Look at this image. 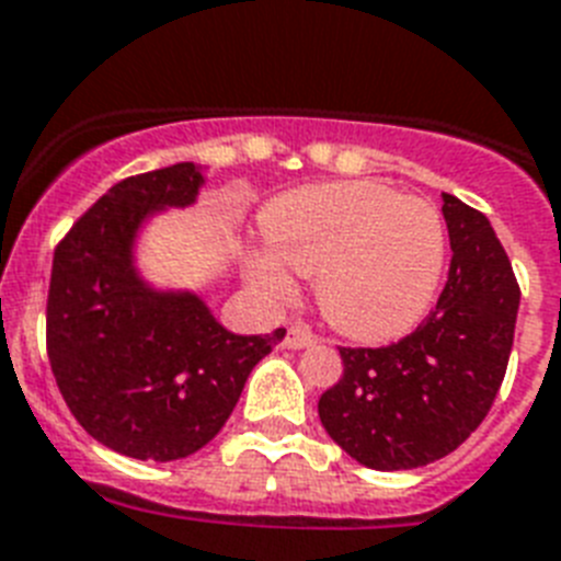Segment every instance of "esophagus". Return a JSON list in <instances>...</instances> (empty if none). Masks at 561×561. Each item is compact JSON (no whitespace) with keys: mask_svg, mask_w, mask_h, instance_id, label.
Here are the masks:
<instances>
[{"mask_svg":"<svg viewBox=\"0 0 561 561\" xmlns=\"http://www.w3.org/2000/svg\"><path fill=\"white\" fill-rule=\"evenodd\" d=\"M313 343H317V334L308 325H290L288 334H285V345L288 348H308Z\"/></svg>","mask_w":561,"mask_h":561,"instance_id":"1","label":"esophagus"}]
</instances>
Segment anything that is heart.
Instances as JSON below:
<instances>
[{
	"label": "heart",
	"mask_w": 561,
	"mask_h": 561,
	"mask_svg": "<svg viewBox=\"0 0 561 561\" xmlns=\"http://www.w3.org/2000/svg\"><path fill=\"white\" fill-rule=\"evenodd\" d=\"M262 227L273 256L294 273L320 276V308L343 334L394 340L430 311L446 256L444 221L432 204L345 181L285 195L267 207ZM278 263L256 256L250 276L282 299L290 279Z\"/></svg>",
	"instance_id": "heart-1"
}]
</instances>
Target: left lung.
<instances>
[{"mask_svg":"<svg viewBox=\"0 0 561 561\" xmlns=\"http://www.w3.org/2000/svg\"><path fill=\"white\" fill-rule=\"evenodd\" d=\"M449 271L430 317L380 348L340 345L343 377L320 398L325 432L371 470H414L481 426L507 375L518 282L481 209L440 193Z\"/></svg>","mask_w":561,"mask_h":561,"instance_id":"left-lung-1","label":"left lung"}]
</instances>
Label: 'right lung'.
I'll list each match as a JSON object with an SVG mask.
<instances>
[{"mask_svg": "<svg viewBox=\"0 0 561 561\" xmlns=\"http://www.w3.org/2000/svg\"><path fill=\"white\" fill-rule=\"evenodd\" d=\"M202 181L195 163L123 178L54 250L45 348L59 394L91 438L140 461H178L216 438L285 336L230 334L198 296L154 294L131 271L140 221L193 204Z\"/></svg>", "mask_w": 561, "mask_h": 561, "instance_id": "obj_1", "label": "right lung"}]
</instances>
